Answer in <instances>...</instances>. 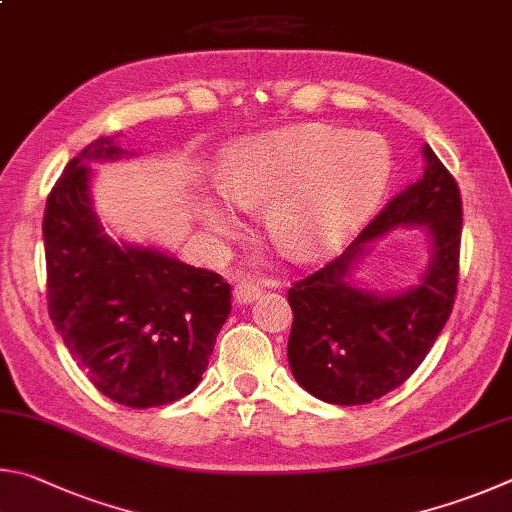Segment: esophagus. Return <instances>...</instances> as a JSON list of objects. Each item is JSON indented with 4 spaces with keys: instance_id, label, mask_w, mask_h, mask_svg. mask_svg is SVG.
<instances>
[{
    "instance_id": "obj_1",
    "label": "esophagus",
    "mask_w": 512,
    "mask_h": 512,
    "mask_svg": "<svg viewBox=\"0 0 512 512\" xmlns=\"http://www.w3.org/2000/svg\"><path fill=\"white\" fill-rule=\"evenodd\" d=\"M261 288H258L256 283H251V281H245V283H238L236 288H233V299H236L240 306H245V303H251V301H256L258 297H261Z\"/></svg>"
}]
</instances>
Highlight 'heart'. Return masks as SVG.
Here are the masks:
<instances>
[{
  "label": "heart",
  "instance_id": "1",
  "mask_svg": "<svg viewBox=\"0 0 512 512\" xmlns=\"http://www.w3.org/2000/svg\"><path fill=\"white\" fill-rule=\"evenodd\" d=\"M389 148L371 134L326 123L292 125L245 139L222 159L220 188L242 209L265 206V229L299 261L330 254L369 218L389 182ZM211 227L236 218L213 202Z\"/></svg>",
  "mask_w": 512,
  "mask_h": 512
}]
</instances>
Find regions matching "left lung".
I'll list each match as a JSON object with an SVG mask.
<instances>
[{"label":"left lung","mask_w":512,"mask_h":512,"mask_svg":"<svg viewBox=\"0 0 512 512\" xmlns=\"http://www.w3.org/2000/svg\"><path fill=\"white\" fill-rule=\"evenodd\" d=\"M425 170L393 195L342 256L288 290L292 375L312 396L333 405H366L414 373L452 315L459 283L463 204L456 179L425 146ZM425 223L433 261L402 295H373L347 281L368 241L396 226Z\"/></svg>","instance_id":"8db88e82"}]
</instances>
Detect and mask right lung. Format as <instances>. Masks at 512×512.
I'll return each mask as SVG.
<instances>
[{"label": "right lung", "mask_w": 512, "mask_h": 512, "mask_svg": "<svg viewBox=\"0 0 512 512\" xmlns=\"http://www.w3.org/2000/svg\"><path fill=\"white\" fill-rule=\"evenodd\" d=\"M116 137L80 150L47 197V303L89 382L119 405L148 409L200 384L231 312V285L164 251L105 236L89 197V161L128 155Z\"/></svg>", "instance_id": "1"}]
</instances>
